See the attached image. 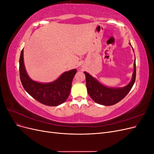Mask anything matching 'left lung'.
Instances as JSON below:
<instances>
[{"label":"left lung","instance_id":"obj_1","mask_svg":"<svg viewBox=\"0 0 154 154\" xmlns=\"http://www.w3.org/2000/svg\"><path fill=\"white\" fill-rule=\"evenodd\" d=\"M129 44L131 45L130 43ZM84 74L86 78L87 92L92 100L100 105L105 106L113 105L123 100L131 90L134 84L136 76V58L134 63V72L132 80L128 85L123 87H106L102 84L96 78L91 76L89 73L84 72Z\"/></svg>","mask_w":154,"mask_h":154}]
</instances>
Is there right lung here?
I'll use <instances>...</instances> for the list:
<instances>
[{"instance_id":"1","label":"right lung","mask_w":154,"mask_h":154,"mask_svg":"<svg viewBox=\"0 0 154 154\" xmlns=\"http://www.w3.org/2000/svg\"><path fill=\"white\" fill-rule=\"evenodd\" d=\"M20 78L26 91L40 103L48 106H58L66 101L71 89L76 69L63 72L57 80L49 83L32 80L27 73L24 63V49L19 60Z\"/></svg>"}]
</instances>
